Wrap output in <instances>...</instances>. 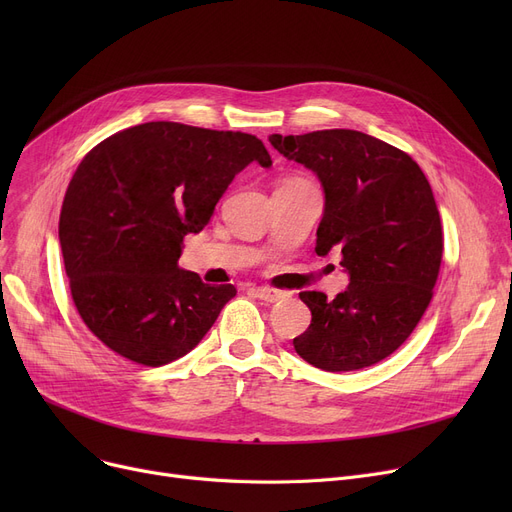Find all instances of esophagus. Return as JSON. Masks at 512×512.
I'll list each match as a JSON object with an SVG mask.
<instances>
[{
    "instance_id": "34e87169",
    "label": "esophagus",
    "mask_w": 512,
    "mask_h": 512,
    "mask_svg": "<svg viewBox=\"0 0 512 512\" xmlns=\"http://www.w3.org/2000/svg\"><path fill=\"white\" fill-rule=\"evenodd\" d=\"M251 292L255 294L257 299L265 301V303H278V301H284L288 294L282 292V290H276V288H270V286H253Z\"/></svg>"
}]
</instances>
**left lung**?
I'll use <instances>...</instances> for the list:
<instances>
[{
	"mask_svg": "<svg viewBox=\"0 0 512 512\" xmlns=\"http://www.w3.org/2000/svg\"><path fill=\"white\" fill-rule=\"evenodd\" d=\"M286 159L324 188L315 253H340L348 286L334 301L301 292L311 326L294 351L324 371H355L392 355L425 313L442 261V224L425 174L400 149L359 130L272 134Z\"/></svg>",
	"mask_w": 512,
	"mask_h": 512,
	"instance_id": "1",
	"label": "left lung"
}]
</instances>
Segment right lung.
<instances>
[{"label":"right lung","mask_w":512,"mask_h":512,"mask_svg":"<svg viewBox=\"0 0 512 512\" xmlns=\"http://www.w3.org/2000/svg\"><path fill=\"white\" fill-rule=\"evenodd\" d=\"M272 166L245 132L147 122L112 134L80 161L60 213L74 305L114 353L159 367L191 353L234 297L178 267L228 184Z\"/></svg>","instance_id":"right-lung-1"}]
</instances>
